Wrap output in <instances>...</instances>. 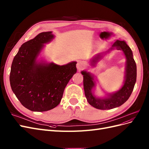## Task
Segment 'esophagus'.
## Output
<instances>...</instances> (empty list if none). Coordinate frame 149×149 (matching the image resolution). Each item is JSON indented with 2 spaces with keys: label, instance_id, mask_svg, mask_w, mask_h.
Returning a JSON list of instances; mask_svg holds the SVG:
<instances>
[{
  "label": "esophagus",
  "instance_id": "obj_1",
  "mask_svg": "<svg viewBox=\"0 0 149 149\" xmlns=\"http://www.w3.org/2000/svg\"><path fill=\"white\" fill-rule=\"evenodd\" d=\"M84 63L81 61H78L77 64H76V68H77L78 70H81L84 68Z\"/></svg>",
  "mask_w": 149,
  "mask_h": 149
}]
</instances>
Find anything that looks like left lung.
I'll use <instances>...</instances> for the list:
<instances>
[{
  "instance_id": "obj_1",
  "label": "left lung",
  "mask_w": 149,
  "mask_h": 149,
  "mask_svg": "<svg viewBox=\"0 0 149 149\" xmlns=\"http://www.w3.org/2000/svg\"><path fill=\"white\" fill-rule=\"evenodd\" d=\"M117 49L124 53L126 58L125 71L123 85L118 91L107 93L103 97L94 96L93 89L96 86L94 75L86 71H82L81 73L83 75V86L85 96L90 105L98 109L106 110L118 107L127 101L131 94L137 78V66L133 58L131 49L124 40H117L112 47L105 53H98L90 60L91 66L95 67L97 63L104 57V55L109 53L112 49Z\"/></svg>"
}]
</instances>
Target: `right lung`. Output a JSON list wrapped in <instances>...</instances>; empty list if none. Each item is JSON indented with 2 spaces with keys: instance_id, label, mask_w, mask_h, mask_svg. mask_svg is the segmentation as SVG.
<instances>
[{
  "instance_id": "right-lung-1",
  "label": "right lung",
  "mask_w": 149,
  "mask_h": 149,
  "mask_svg": "<svg viewBox=\"0 0 149 149\" xmlns=\"http://www.w3.org/2000/svg\"><path fill=\"white\" fill-rule=\"evenodd\" d=\"M55 38L46 31L24 43L13 58L10 73L12 91L26 109L51 110L59 104L66 86L76 73V61L65 65L38 60L45 46Z\"/></svg>"
}]
</instances>
